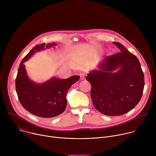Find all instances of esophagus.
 <instances>
[{"instance_id":"obj_1","label":"esophagus","mask_w":156,"mask_h":156,"mask_svg":"<svg viewBox=\"0 0 156 156\" xmlns=\"http://www.w3.org/2000/svg\"><path fill=\"white\" fill-rule=\"evenodd\" d=\"M80 79L81 80H84L85 79V76L86 75L83 73H80Z\"/></svg>"}]
</instances>
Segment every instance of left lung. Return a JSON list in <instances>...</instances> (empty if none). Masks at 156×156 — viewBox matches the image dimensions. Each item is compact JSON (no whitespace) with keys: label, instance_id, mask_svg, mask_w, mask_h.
<instances>
[{"label":"left lung","instance_id":"obj_1","mask_svg":"<svg viewBox=\"0 0 156 156\" xmlns=\"http://www.w3.org/2000/svg\"><path fill=\"white\" fill-rule=\"evenodd\" d=\"M113 44L120 52L102 60L98 70L91 71L86 80L91 84L95 108L102 114L118 116L138 104L143 93L144 76L138 58L122 44Z\"/></svg>","mask_w":156,"mask_h":156}]
</instances>
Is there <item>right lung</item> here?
<instances>
[{
    "label": "right lung",
    "instance_id": "add662e5",
    "mask_svg": "<svg viewBox=\"0 0 156 156\" xmlns=\"http://www.w3.org/2000/svg\"><path fill=\"white\" fill-rule=\"evenodd\" d=\"M56 44L37 45L23 58L20 64L15 81L18 99L27 110L43 118H51L63 113L66 107V93L80 76L75 75L67 79L52 77L42 83L31 80L27 73L24 63L35 52L55 46Z\"/></svg>",
    "mask_w": 156,
    "mask_h": 156
}]
</instances>
